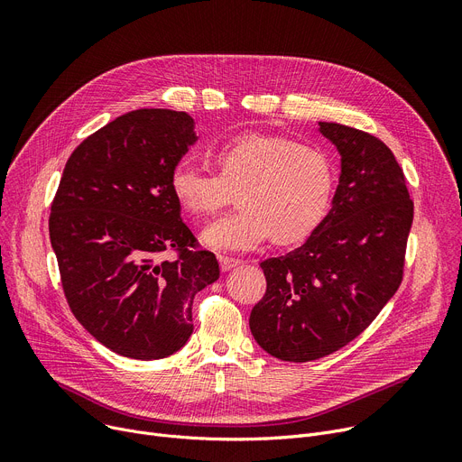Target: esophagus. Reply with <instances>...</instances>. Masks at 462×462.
Segmentation results:
<instances>
[{"label":"esophagus","mask_w":462,"mask_h":462,"mask_svg":"<svg viewBox=\"0 0 462 462\" xmlns=\"http://www.w3.org/2000/svg\"><path fill=\"white\" fill-rule=\"evenodd\" d=\"M218 263H221V270L223 272H230V270L237 268L241 262L236 260V258H228V256H218Z\"/></svg>","instance_id":"obj_1"}]
</instances>
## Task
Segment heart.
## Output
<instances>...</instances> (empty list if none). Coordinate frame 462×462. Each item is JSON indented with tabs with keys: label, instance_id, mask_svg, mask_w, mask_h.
<instances>
[{
	"label": "heart",
	"instance_id": "obj_1",
	"mask_svg": "<svg viewBox=\"0 0 462 462\" xmlns=\"http://www.w3.org/2000/svg\"><path fill=\"white\" fill-rule=\"evenodd\" d=\"M218 172L181 159L170 172L178 204L192 215H215L237 190L239 211L218 218L202 234L217 251H253L272 237L277 245L307 239L328 215L335 168L329 155L309 143L247 131L215 152Z\"/></svg>",
	"mask_w": 462,
	"mask_h": 462
}]
</instances>
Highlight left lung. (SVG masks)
Here are the masks:
<instances>
[{
	"label": "left lung",
	"mask_w": 462,
	"mask_h": 462,
	"mask_svg": "<svg viewBox=\"0 0 462 462\" xmlns=\"http://www.w3.org/2000/svg\"><path fill=\"white\" fill-rule=\"evenodd\" d=\"M320 133L341 153L333 206L301 247L260 263L268 288L249 319L265 352L294 363L369 328L401 286L414 221L402 168L380 138L328 121Z\"/></svg>",
	"instance_id": "left-lung-1"
}]
</instances>
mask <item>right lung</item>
Instances as JSON below:
<instances>
[{
  "label": "right lung",
  "mask_w": 462,
  "mask_h": 462,
  "mask_svg": "<svg viewBox=\"0 0 462 462\" xmlns=\"http://www.w3.org/2000/svg\"><path fill=\"white\" fill-rule=\"evenodd\" d=\"M194 142L189 114L133 110L89 134L60 180L48 230L67 303L119 356L178 352L192 333L194 296L218 279L215 254L197 249L170 189Z\"/></svg>",
  "instance_id": "right-lung-1"
}]
</instances>
